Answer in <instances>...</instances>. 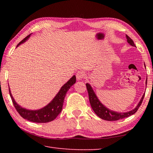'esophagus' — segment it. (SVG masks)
Segmentation results:
<instances>
[{
    "instance_id": "34e87169",
    "label": "esophagus",
    "mask_w": 153,
    "mask_h": 153,
    "mask_svg": "<svg viewBox=\"0 0 153 153\" xmlns=\"http://www.w3.org/2000/svg\"><path fill=\"white\" fill-rule=\"evenodd\" d=\"M85 76H86V74H85V72L84 71H79L76 73V78L77 80L82 79Z\"/></svg>"
}]
</instances>
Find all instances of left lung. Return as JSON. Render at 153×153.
<instances>
[{"mask_svg": "<svg viewBox=\"0 0 153 153\" xmlns=\"http://www.w3.org/2000/svg\"><path fill=\"white\" fill-rule=\"evenodd\" d=\"M126 38L128 42L132 46H135L134 45V41L131 39L129 37L128 35H126ZM147 84V77H146V85ZM88 92V96H89V100L90 105H91L92 108L94 111V112L97 114V115L101 118L102 120H104L106 121H117L119 120H121V119H123L126 117H128L129 116H130L133 114L135 113L137 111H138V108L141 105L142 100L144 99V94L142 95L140 100L138 102V105L134 108L133 110L128 111V112L126 113H120L117 112V111H114L111 109H108V108L105 107V105H103L100 101L98 99V97L96 95L95 92L93 90L92 86H90V84L87 83L86 84Z\"/></svg>", "mask_w": 153, "mask_h": 153, "instance_id": "obj_1", "label": "left lung"}]
</instances>
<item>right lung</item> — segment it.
<instances>
[{"mask_svg": "<svg viewBox=\"0 0 153 153\" xmlns=\"http://www.w3.org/2000/svg\"><path fill=\"white\" fill-rule=\"evenodd\" d=\"M31 34L28 35L24 40L21 41L17 45V47L19 46L21 44L24 43L25 41L28 40V38L30 37ZM76 76H74L71 78H70V79L68 82L65 83L61 88L60 90L56 94L55 98L47 105L42 108H40V109L38 110H29L27 109V108L22 107L20 105L17 104L13 97L10 88H9V94L10 97L11 98L12 102L14 105V107L16 108L17 112L19 113V115L23 118L35 123H47L53 121L57 117L59 114L61 112L66 93L68 91L69 89L70 88L71 86H73L75 83H76Z\"/></svg>", "mask_w": 153, "mask_h": 153, "instance_id": "obj_1", "label": "right lung"}]
</instances>
